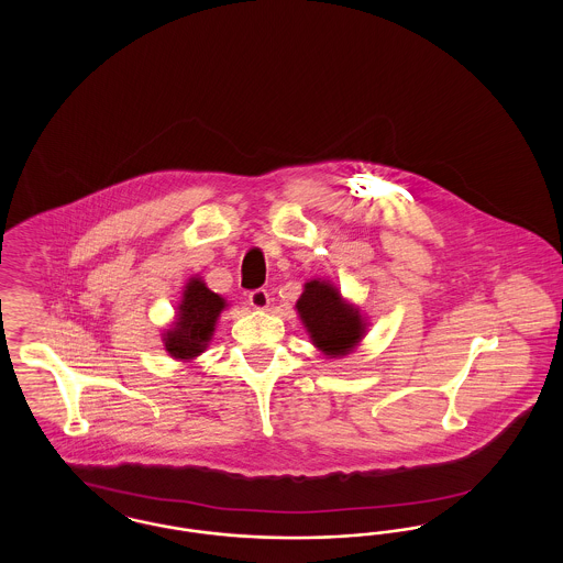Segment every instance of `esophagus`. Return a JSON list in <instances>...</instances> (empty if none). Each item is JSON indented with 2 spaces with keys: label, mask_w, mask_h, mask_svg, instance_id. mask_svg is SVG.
Returning a JSON list of instances; mask_svg holds the SVG:
<instances>
[{
  "label": "esophagus",
  "mask_w": 563,
  "mask_h": 563,
  "mask_svg": "<svg viewBox=\"0 0 563 563\" xmlns=\"http://www.w3.org/2000/svg\"><path fill=\"white\" fill-rule=\"evenodd\" d=\"M249 303L255 308V310H266L269 306V294L266 289H255L249 294Z\"/></svg>",
  "instance_id": "34e87169"
}]
</instances>
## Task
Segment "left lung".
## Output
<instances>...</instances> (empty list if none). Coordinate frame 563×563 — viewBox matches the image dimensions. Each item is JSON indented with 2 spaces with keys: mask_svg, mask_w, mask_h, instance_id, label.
Here are the masks:
<instances>
[{
  "mask_svg": "<svg viewBox=\"0 0 563 563\" xmlns=\"http://www.w3.org/2000/svg\"><path fill=\"white\" fill-rule=\"evenodd\" d=\"M297 312L312 342L329 356L349 354L356 346L365 327L354 310L329 283L310 280L297 299Z\"/></svg>",
  "mask_w": 563,
  "mask_h": 563,
  "instance_id": "8db88e82",
  "label": "left lung"
}]
</instances>
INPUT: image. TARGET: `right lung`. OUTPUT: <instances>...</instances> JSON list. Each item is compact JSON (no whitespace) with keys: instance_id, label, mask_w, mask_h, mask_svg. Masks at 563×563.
<instances>
[{"instance_id":"obj_1","label":"right lung","mask_w":563,"mask_h":563,"mask_svg":"<svg viewBox=\"0 0 563 563\" xmlns=\"http://www.w3.org/2000/svg\"><path fill=\"white\" fill-rule=\"evenodd\" d=\"M225 308L223 297L207 289L200 278H191L179 303L175 329L166 331L164 346L175 358H194L205 352L214 331L219 312Z\"/></svg>"}]
</instances>
